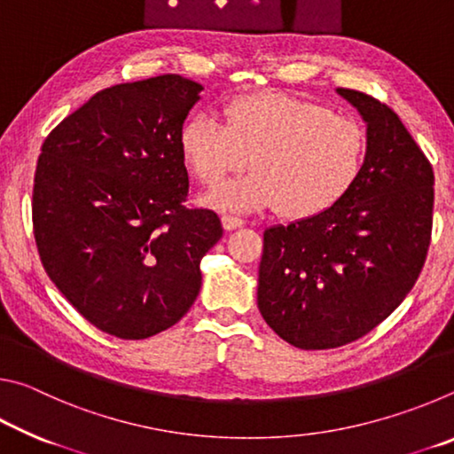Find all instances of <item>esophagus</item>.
<instances>
[{"label":"esophagus","mask_w":454,"mask_h":454,"mask_svg":"<svg viewBox=\"0 0 454 454\" xmlns=\"http://www.w3.org/2000/svg\"><path fill=\"white\" fill-rule=\"evenodd\" d=\"M242 224H244V220L238 218V216H232V214H224V216H222V226H224L226 230L240 228Z\"/></svg>","instance_id":"1"}]
</instances>
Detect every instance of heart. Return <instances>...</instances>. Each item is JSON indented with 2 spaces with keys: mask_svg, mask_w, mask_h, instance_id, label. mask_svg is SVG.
Instances as JSON below:
<instances>
[{
  "mask_svg": "<svg viewBox=\"0 0 454 454\" xmlns=\"http://www.w3.org/2000/svg\"><path fill=\"white\" fill-rule=\"evenodd\" d=\"M366 144L358 121L276 91L230 99L224 124L198 114L180 129L184 164L204 186L248 162L254 168L212 190L206 204L228 212L280 206L290 218L317 216L347 194L364 166Z\"/></svg>",
  "mask_w": 454,
  "mask_h": 454,
  "instance_id": "b5f03b06",
  "label": "heart"
}]
</instances>
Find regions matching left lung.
<instances>
[{
  "label": "left lung",
  "instance_id": "1",
  "mask_svg": "<svg viewBox=\"0 0 454 454\" xmlns=\"http://www.w3.org/2000/svg\"><path fill=\"white\" fill-rule=\"evenodd\" d=\"M366 121V158L334 206L264 230L258 309L302 350L344 347L404 301L425 266L434 174L401 118L363 91L338 88Z\"/></svg>",
  "mask_w": 454,
  "mask_h": 454
}]
</instances>
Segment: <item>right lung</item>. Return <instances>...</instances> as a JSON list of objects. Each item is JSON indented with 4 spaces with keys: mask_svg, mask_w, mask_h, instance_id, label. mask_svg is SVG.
Instances as JSON below:
<instances>
[{
    "mask_svg": "<svg viewBox=\"0 0 454 454\" xmlns=\"http://www.w3.org/2000/svg\"><path fill=\"white\" fill-rule=\"evenodd\" d=\"M200 83L178 74L118 83L51 129L34 178L45 272L96 328L142 340L194 304L216 212L186 208L180 129Z\"/></svg>",
    "mask_w": 454,
    "mask_h": 454,
    "instance_id": "right-lung-1",
    "label": "right lung"
}]
</instances>
